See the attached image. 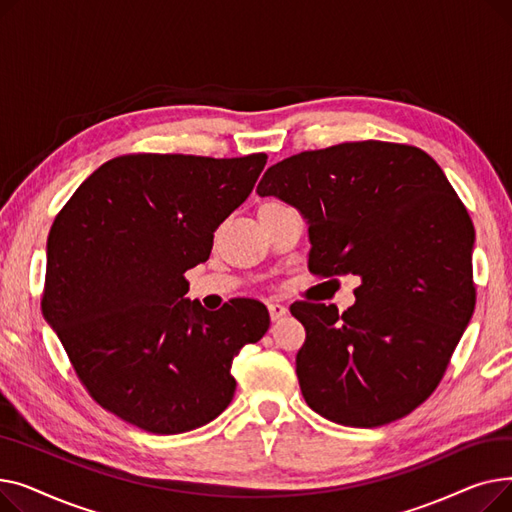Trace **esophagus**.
I'll return each instance as SVG.
<instances>
[{
	"mask_svg": "<svg viewBox=\"0 0 512 512\" xmlns=\"http://www.w3.org/2000/svg\"><path fill=\"white\" fill-rule=\"evenodd\" d=\"M267 309H270L272 321H276V319H280V317H284L288 313V309L282 303H270V305H267Z\"/></svg>",
	"mask_w": 512,
	"mask_h": 512,
	"instance_id": "1",
	"label": "esophagus"
}]
</instances>
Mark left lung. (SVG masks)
Listing matches in <instances>:
<instances>
[{
    "mask_svg": "<svg viewBox=\"0 0 512 512\" xmlns=\"http://www.w3.org/2000/svg\"><path fill=\"white\" fill-rule=\"evenodd\" d=\"M259 197L299 209L309 270L361 278L355 305L294 303L297 375L334 423L378 427L436 390L475 309L469 213L425 151L384 141L303 151L267 168Z\"/></svg>",
    "mask_w": 512,
    "mask_h": 512,
    "instance_id": "1",
    "label": "left lung"
}]
</instances>
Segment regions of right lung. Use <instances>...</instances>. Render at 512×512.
Listing matches in <instances>:
<instances>
[{
  "label": "right lung",
  "instance_id": "1",
  "mask_svg": "<svg viewBox=\"0 0 512 512\" xmlns=\"http://www.w3.org/2000/svg\"><path fill=\"white\" fill-rule=\"evenodd\" d=\"M267 155L139 153L105 161L53 220L43 317L99 405L151 434L191 432L234 396L232 361L261 340L253 299L207 311L184 272L251 195Z\"/></svg>",
  "mask_w": 512,
  "mask_h": 512
}]
</instances>
